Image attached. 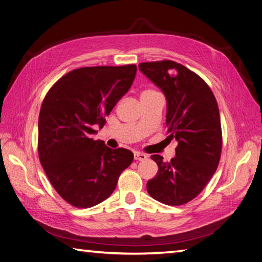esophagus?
<instances>
[{
  "mask_svg": "<svg viewBox=\"0 0 262 262\" xmlns=\"http://www.w3.org/2000/svg\"><path fill=\"white\" fill-rule=\"evenodd\" d=\"M146 158H147V156L143 153H139V152L134 153V160L136 161H144V160H146Z\"/></svg>",
  "mask_w": 262,
  "mask_h": 262,
  "instance_id": "esophagus-1",
  "label": "esophagus"
}]
</instances>
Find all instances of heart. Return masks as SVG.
Segmentation results:
<instances>
[{
  "label": "heart",
  "instance_id": "b5f03b06",
  "mask_svg": "<svg viewBox=\"0 0 262 262\" xmlns=\"http://www.w3.org/2000/svg\"><path fill=\"white\" fill-rule=\"evenodd\" d=\"M147 92H152V91H146V92H144V93H147Z\"/></svg>",
  "mask_w": 262,
  "mask_h": 262
}]
</instances>
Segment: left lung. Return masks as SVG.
Wrapping results in <instances>:
<instances>
[{"label": "left lung", "instance_id": "left-lung-1", "mask_svg": "<svg viewBox=\"0 0 262 262\" xmlns=\"http://www.w3.org/2000/svg\"><path fill=\"white\" fill-rule=\"evenodd\" d=\"M139 69L167 100V140L177 142L176 156L157 164L156 176L146 189L153 199L182 205L199 194L215 172L222 152V129L215 97L202 78L170 60L140 63Z\"/></svg>", "mask_w": 262, "mask_h": 262}]
</instances>
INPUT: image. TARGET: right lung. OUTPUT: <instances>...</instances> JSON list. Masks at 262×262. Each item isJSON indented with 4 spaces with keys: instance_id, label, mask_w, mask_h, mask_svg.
Here are the masks:
<instances>
[{
    "instance_id": "1",
    "label": "right lung",
    "mask_w": 262,
    "mask_h": 262,
    "mask_svg": "<svg viewBox=\"0 0 262 262\" xmlns=\"http://www.w3.org/2000/svg\"><path fill=\"white\" fill-rule=\"evenodd\" d=\"M137 66L86 67L63 75L47 93L38 120V154L63 200L91 208L110 196L133 161L129 149L94 140L117 102L130 90Z\"/></svg>"
}]
</instances>
